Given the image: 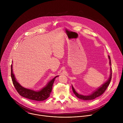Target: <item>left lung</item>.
<instances>
[{
	"instance_id": "1",
	"label": "left lung",
	"mask_w": 123,
	"mask_h": 123,
	"mask_svg": "<svg viewBox=\"0 0 123 123\" xmlns=\"http://www.w3.org/2000/svg\"><path fill=\"white\" fill-rule=\"evenodd\" d=\"M109 58L110 59V64L111 65V60L110 57L109 56ZM111 75H110V77L109 79H108V80L106 83H105L103 85H102L101 86H100L99 87H98V89L95 92H93L92 94H90L89 95H82L79 94L76 92V91H75V90L74 88V87L72 86V89H73V91L74 93L78 98L83 100H85V101L86 100H93L95 98L101 96L102 94H103L105 92V91H106V90H107V87L109 86V85L111 82V76H112L111 68Z\"/></svg>"
}]
</instances>
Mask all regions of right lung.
<instances>
[{
    "instance_id": "obj_1",
    "label": "right lung",
    "mask_w": 123,
    "mask_h": 123,
    "mask_svg": "<svg viewBox=\"0 0 123 123\" xmlns=\"http://www.w3.org/2000/svg\"><path fill=\"white\" fill-rule=\"evenodd\" d=\"M11 78L12 83L14 86L15 89L21 96L26 98L34 100V101H43L47 99L50 95L52 91V85L54 84L55 78L58 76H55L54 79H52L49 81L47 86L40 91L36 92L31 90L25 89L22 87L18 82H17L14 76L12 73V65H11Z\"/></svg>"
}]
</instances>
